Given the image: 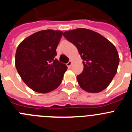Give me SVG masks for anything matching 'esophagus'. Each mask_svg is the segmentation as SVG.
<instances>
[{"mask_svg": "<svg viewBox=\"0 0 132 132\" xmlns=\"http://www.w3.org/2000/svg\"><path fill=\"white\" fill-rule=\"evenodd\" d=\"M71 64H72V61L71 60H70L69 61V62L67 63V66L68 67H71Z\"/></svg>", "mask_w": 132, "mask_h": 132, "instance_id": "1", "label": "esophagus"}]
</instances>
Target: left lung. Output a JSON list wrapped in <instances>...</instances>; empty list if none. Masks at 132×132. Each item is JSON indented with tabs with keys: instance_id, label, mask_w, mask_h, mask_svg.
Wrapping results in <instances>:
<instances>
[{
	"instance_id": "1",
	"label": "left lung",
	"mask_w": 132,
	"mask_h": 132,
	"mask_svg": "<svg viewBox=\"0 0 132 132\" xmlns=\"http://www.w3.org/2000/svg\"><path fill=\"white\" fill-rule=\"evenodd\" d=\"M63 36L77 48L84 65L77 76L79 86L85 91L96 93L108 87L117 72V50L104 36L85 28L65 31Z\"/></svg>"
}]
</instances>
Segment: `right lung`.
Instances as JSON below:
<instances>
[{
	"label": "right lung",
	"mask_w": 132,
	"mask_h": 132,
	"mask_svg": "<svg viewBox=\"0 0 132 132\" xmlns=\"http://www.w3.org/2000/svg\"><path fill=\"white\" fill-rule=\"evenodd\" d=\"M62 35L59 30L39 31L24 39L17 47L16 68L26 85L34 91L49 93L62 81L67 67L55 57Z\"/></svg>",
	"instance_id": "right-lung-1"
}]
</instances>
